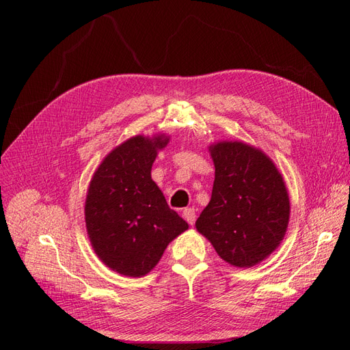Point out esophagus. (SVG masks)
<instances>
[{"instance_id":"1","label":"esophagus","mask_w":350,"mask_h":350,"mask_svg":"<svg viewBox=\"0 0 350 350\" xmlns=\"http://www.w3.org/2000/svg\"><path fill=\"white\" fill-rule=\"evenodd\" d=\"M183 216H184V219L188 221L189 225H194L196 224V208L194 207L184 208Z\"/></svg>"}]
</instances>
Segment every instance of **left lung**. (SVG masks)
<instances>
[{"instance_id": "8db88e82", "label": "left lung", "mask_w": 350, "mask_h": 350, "mask_svg": "<svg viewBox=\"0 0 350 350\" xmlns=\"http://www.w3.org/2000/svg\"><path fill=\"white\" fill-rule=\"evenodd\" d=\"M215 163L211 198L196 221L217 256L239 269L266 260L282 243L291 217L284 179L256 146L221 140L208 146Z\"/></svg>"}]
</instances>
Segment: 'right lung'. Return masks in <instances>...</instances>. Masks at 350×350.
Instances as JSON below:
<instances>
[{
    "instance_id": "add662e5",
    "label": "right lung",
    "mask_w": 350,
    "mask_h": 350,
    "mask_svg": "<svg viewBox=\"0 0 350 350\" xmlns=\"http://www.w3.org/2000/svg\"><path fill=\"white\" fill-rule=\"evenodd\" d=\"M169 140L165 133L134 135L105 156L90 179L84 220L92 248L105 266L126 278L150 273L188 229L152 179L153 162Z\"/></svg>"
}]
</instances>
